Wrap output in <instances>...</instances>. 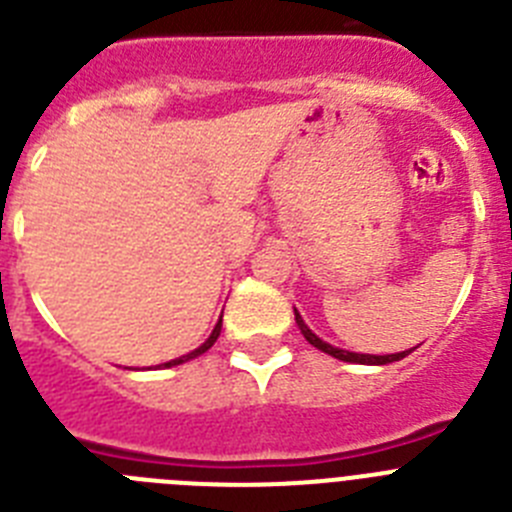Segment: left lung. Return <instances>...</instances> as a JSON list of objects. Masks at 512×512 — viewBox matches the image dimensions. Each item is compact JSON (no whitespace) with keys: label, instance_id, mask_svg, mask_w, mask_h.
Masks as SVG:
<instances>
[{"label":"left lung","instance_id":"left-lung-1","mask_svg":"<svg viewBox=\"0 0 512 512\" xmlns=\"http://www.w3.org/2000/svg\"><path fill=\"white\" fill-rule=\"evenodd\" d=\"M295 320H297V325H300L302 336L307 338V343H312V346H315V348H320V351H323V354L333 356V359L348 361V364H374V366H379V364H392V361H400V359H405V356H408L410 351H413V348H410V351H400V354H387V356H374V354H354V351H343V348L330 346V343H325L323 338H318V336H315V333H312V330L307 328V325H305V320H302V315H300V312H297V310H295Z\"/></svg>","mask_w":512,"mask_h":512}]
</instances>
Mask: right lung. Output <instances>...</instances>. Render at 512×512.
<instances>
[{"label":"right lung","instance_id":"1","mask_svg":"<svg viewBox=\"0 0 512 512\" xmlns=\"http://www.w3.org/2000/svg\"><path fill=\"white\" fill-rule=\"evenodd\" d=\"M220 328H223V315H220V320H217V325H215V328H212L210 338H207V341L202 343L200 348H194V351H189V354L179 356V359H174V361H166V364H161V366H176V364H184V361L197 359V356H202V354H205V351H207V348H212V343L217 341V336H220Z\"/></svg>","mask_w":512,"mask_h":512}]
</instances>
